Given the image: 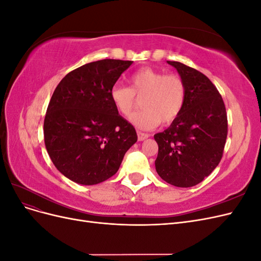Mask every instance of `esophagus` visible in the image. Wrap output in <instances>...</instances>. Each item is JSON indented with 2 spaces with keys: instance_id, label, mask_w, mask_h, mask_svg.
Masks as SVG:
<instances>
[{
  "instance_id": "esophagus-1",
  "label": "esophagus",
  "mask_w": 261,
  "mask_h": 261,
  "mask_svg": "<svg viewBox=\"0 0 261 261\" xmlns=\"http://www.w3.org/2000/svg\"><path fill=\"white\" fill-rule=\"evenodd\" d=\"M137 136H138L139 141H143V140H145L146 138L149 137V134H146V133H143V132H137Z\"/></svg>"
}]
</instances>
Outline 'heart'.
Masks as SVG:
<instances>
[{
	"mask_svg": "<svg viewBox=\"0 0 261 261\" xmlns=\"http://www.w3.org/2000/svg\"><path fill=\"white\" fill-rule=\"evenodd\" d=\"M110 98L122 115H128L141 99V110L129 116L140 129H151L160 123L170 124L178 117L186 100V86L175 74H165L151 67H143L129 77V87L115 84Z\"/></svg>",
	"mask_w": 261,
	"mask_h": 261,
	"instance_id": "1",
	"label": "heart"
}]
</instances>
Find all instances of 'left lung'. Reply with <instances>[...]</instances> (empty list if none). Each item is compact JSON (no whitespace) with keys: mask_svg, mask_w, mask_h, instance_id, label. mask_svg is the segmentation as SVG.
Here are the masks:
<instances>
[{"mask_svg":"<svg viewBox=\"0 0 261 261\" xmlns=\"http://www.w3.org/2000/svg\"><path fill=\"white\" fill-rule=\"evenodd\" d=\"M186 86V100L169 128L154 135L159 146L155 170L167 183L192 187L220 163L227 136L222 97L209 78L179 62L168 61Z\"/></svg>","mask_w":261,"mask_h":261,"instance_id":"left-lung-1","label":"left lung"}]
</instances>
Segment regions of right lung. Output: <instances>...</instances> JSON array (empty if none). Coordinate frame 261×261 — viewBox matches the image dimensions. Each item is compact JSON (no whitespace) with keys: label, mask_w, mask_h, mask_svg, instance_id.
Wrapping results in <instances>:
<instances>
[{"label":"right lung","mask_w":261,"mask_h":261,"mask_svg":"<svg viewBox=\"0 0 261 261\" xmlns=\"http://www.w3.org/2000/svg\"><path fill=\"white\" fill-rule=\"evenodd\" d=\"M133 61L100 60L69 72L55 88L44 117V144L63 175L82 185L113 176L137 141L110 90Z\"/></svg>","instance_id":"add662e5"}]
</instances>
